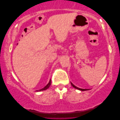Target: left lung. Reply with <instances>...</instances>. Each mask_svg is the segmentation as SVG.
Instances as JSON below:
<instances>
[{"instance_id":"left-lung-1","label":"left lung","mask_w":120,"mask_h":120,"mask_svg":"<svg viewBox=\"0 0 120 120\" xmlns=\"http://www.w3.org/2000/svg\"><path fill=\"white\" fill-rule=\"evenodd\" d=\"M71 86L73 87H74L75 88H76V89H78V90H80V91H87V90H88V89H82V88H79V87H78L75 86V85H73V83H72L71 82Z\"/></svg>"}]
</instances>
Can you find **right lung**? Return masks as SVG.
I'll return each instance as SVG.
<instances>
[{
  "label": "right lung",
  "instance_id": "add662e5",
  "mask_svg": "<svg viewBox=\"0 0 120 120\" xmlns=\"http://www.w3.org/2000/svg\"><path fill=\"white\" fill-rule=\"evenodd\" d=\"M51 83V79H50V81H49V82L48 83H47L46 86H45L44 88H41V89H40V90H37V91H37V92H40V91H44V90H47V88H49V87L50 86Z\"/></svg>",
  "mask_w": 120,
  "mask_h": 120
}]
</instances>
